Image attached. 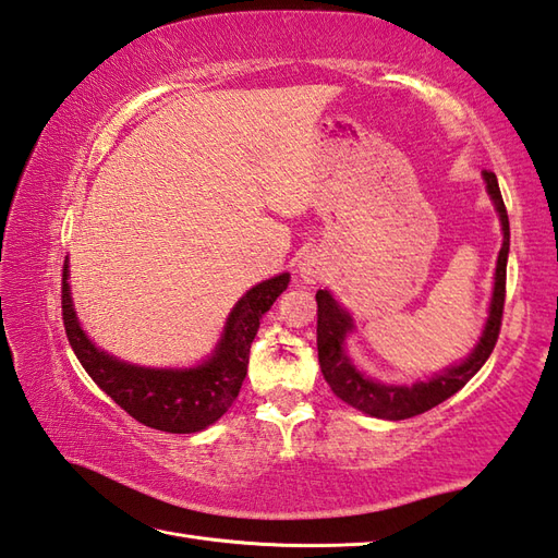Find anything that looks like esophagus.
I'll return each instance as SVG.
<instances>
[{
	"label": "esophagus",
	"instance_id": "34e87169",
	"mask_svg": "<svg viewBox=\"0 0 558 558\" xmlns=\"http://www.w3.org/2000/svg\"><path fill=\"white\" fill-rule=\"evenodd\" d=\"M300 276H302L304 282L314 284L316 280L326 276V262H323V258L316 256V254H308L304 262L300 264Z\"/></svg>",
	"mask_w": 558,
	"mask_h": 558
}]
</instances>
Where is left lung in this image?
Here are the masks:
<instances>
[{"mask_svg":"<svg viewBox=\"0 0 558 558\" xmlns=\"http://www.w3.org/2000/svg\"><path fill=\"white\" fill-rule=\"evenodd\" d=\"M487 192L492 202H495L501 230H504V244L497 258V276H495V294H492L489 304V318L483 330V338L473 349V354L461 361L459 366L447 368L442 375H435L433 380L416 383L411 387L404 385H380L364 378L354 366L349 356L344 354V338L352 330V318L347 311L338 306L328 290L316 292L318 304V326H316V340H318V364L320 373L330 390L338 395L344 404L354 407L359 411L368 413L375 418L387 421H404L413 418L418 413L430 411L433 407L442 404L445 399L457 395L461 387L469 383L473 375L483 368L485 361L489 359L492 349L497 344L499 330H501V316H504V300H507V256H509V214L504 206L497 175L492 171H483Z\"/></svg>","mask_w":558,"mask_h":558,"instance_id":"1","label":"left lung"}]
</instances>
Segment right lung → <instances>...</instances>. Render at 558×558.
<instances>
[{
    "instance_id": "add662e5",
    "label": "right lung",
    "mask_w": 558,
    "mask_h": 558,
    "mask_svg": "<svg viewBox=\"0 0 558 558\" xmlns=\"http://www.w3.org/2000/svg\"><path fill=\"white\" fill-rule=\"evenodd\" d=\"M290 276L282 274L258 282L230 311L223 338L209 361L187 371H154L123 364L87 340L75 318L69 264L61 278V316L66 338L101 392H107L125 413L142 425L163 433H199L216 423L235 401L250 364V347L258 323L278 296L288 290Z\"/></svg>"
}]
</instances>
